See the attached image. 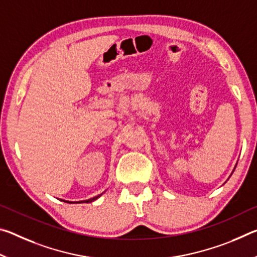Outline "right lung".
<instances>
[{"instance_id":"right-lung-1","label":"right lung","mask_w":257,"mask_h":257,"mask_svg":"<svg viewBox=\"0 0 257 257\" xmlns=\"http://www.w3.org/2000/svg\"><path fill=\"white\" fill-rule=\"evenodd\" d=\"M102 194H99V195H97V196H95V197H93V198H89V199H86V201H80V202H69V201H63V202H67V203H70V204H75V203H90V202H93V201H95V199H97L99 196H101ZM61 201H62V199H61Z\"/></svg>"}]
</instances>
